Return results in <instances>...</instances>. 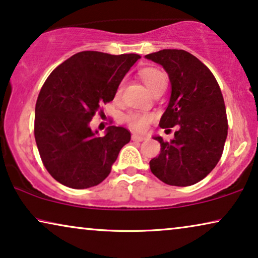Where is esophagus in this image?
Segmentation results:
<instances>
[{
    "label": "esophagus",
    "mask_w": 258,
    "mask_h": 258,
    "mask_svg": "<svg viewBox=\"0 0 258 258\" xmlns=\"http://www.w3.org/2000/svg\"><path fill=\"white\" fill-rule=\"evenodd\" d=\"M132 140H133V141H137V142H142V141L146 140V137L135 135V134H134V135L132 136Z\"/></svg>",
    "instance_id": "esophagus-1"
}]
</instances>
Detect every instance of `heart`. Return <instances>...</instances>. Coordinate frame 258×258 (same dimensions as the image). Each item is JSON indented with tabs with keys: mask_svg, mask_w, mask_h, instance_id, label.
Returning <instances> with one entry per match:
<instances>
[{
	"mask_svg": "<svg viewBox=\"0 0 258 258\" xmlns=\"http://www.w3.org/2000/svg\"><path fill=\"white\" fill-rule=\"evenodd\" d=\"M141 79L144 82V84L149 88L151 93L162 86H167V76L164 73L156 68H146L140 73ZM122 86L118 87L116 95L121 94ZM154 116L151 114H147V112H129L125 116V122L129 125L130 129L137 133H144L148 129V126L151 122H153Z\"/></svg>",
	"mask_w": 258,
	"mask_h": 258,
	"instance_id": "obj_1",
	"label": "heart"
}]
</instances>
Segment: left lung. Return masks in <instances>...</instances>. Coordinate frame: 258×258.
I'll use <instances>...</instances> for the list:
<instances>
[{
  "label": "left lung",
  "instance_id": "8db88e82",
  "mask_svg": "<svg viewBox=\"0 0 258 258\" xmlns=\"http://www.w3.org/2000/svg\"><path fill=\"white\" fill-rule=\"evenodd\" d=\"M146 57L163 67L171 83L160 126H177L171 142L155 137L161 153L149 162L150 170L169 185H192L210 174L223 154L228 118L221 88L210 69L182 49H163Z\"/></svg>",
  "mask_w": 258,
  "mask_h": 258
}]
</instances>
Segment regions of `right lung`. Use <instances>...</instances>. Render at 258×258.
<instances>
[{
    "label": "right lung",
    "instance_id": "add662e5",
    "mask_svg": "<svg viewBox=\"0 0 258 258\" xmlns=\"http://www.w3.org/2000/svg\"><path fill=\"white\" fill-rule=\"evenodd\" d=\"M137 54L81 51L52 70L35 107L34 135L42 163L61 184L87 189L107 178L130 132L110 125L96 136L89 123L114 100Z\"/></svg>",
    "mask_w": 258,
    "mask_h": 258
}]
</instances>
